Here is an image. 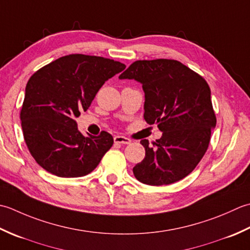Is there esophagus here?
<instances>
[{
    "mask_svg": "<svg viewBox=\"0 0 250 250\" xmlns=\"http://www.w3.org/2000/svg\"><path fill=\"white\" fill-rule=\"evenodd\" d=\"M114 142L115 144H122V145H129L131 140L129 138H127V137L124 136H114Z\"/></svg>",
    "mask_w": 250,
    "mask_h": 250,
    "instance_id": "34e87169",
    "label": "esophagus"
}]
</instances>
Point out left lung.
Wrapping results in <instances>:
<instances>
[{
  "instance_id": "left-lung-1",
  "label": "left lung",
  "mask_w": 250,
  "mask_h": 250,
  "mask_svg": "<svg viewBox=\"0 0 250 250\" xmlns=\"http://www.w3.org/2000/svg\"><path fill=\"white\" fill-rule=\"evenodd\" d=\"M119 79L142 84L144 118L163 132L153 146L146 139L140 141L146 156L132 168L136 179L149 186L183 179L205 154L217 123L207 82L171 59L137 60Z\"/></svg>"
}]
</instances>
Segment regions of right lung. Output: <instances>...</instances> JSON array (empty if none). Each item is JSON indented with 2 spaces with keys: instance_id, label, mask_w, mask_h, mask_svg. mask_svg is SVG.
<instances>
[{
  "instance_id": "obj_1",
  "label": "right lung",
  "mask_w": 250,
  "mask_h": 250,
  "mask_svg": "<svg viewBox=\"0 0 250 250\" xmlns=\"http://www.w3.org/2000/svg\"><path fill=\"white\" fill-rule=\"evenodd\" d=\"M125 68L120 61L73 54L30 78L20 120L25 144L41 167L58 177L75 178L98 166L113 137L106 131L98 137L84 136L75 118L89 108L105 81Z\"/></svg>"
}]
</instances>
